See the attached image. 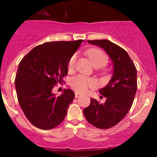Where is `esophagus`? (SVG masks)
<instances>
[{
  "label": "esophagus",
  "instance_id": "obj_1",
  "mask_svg": "<svg viewBox=\"0 0 157 157\" xmlns=\"http://www.w3.org/2000/svg\"><path fill=\"white\" fill-rule=\"evenodd\" d=\"M80 96H81V94H80V93H79V92H75V98H76L80 97Z\"/></svg>",
  "mask_w": 157,
  "mask_h": 157
}]
</instances>
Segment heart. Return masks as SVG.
Here are the masks:
<instances>
[{
    "label": "heart",
    "instance_id": "obj_1",
    "mask_svg": "<svg viewBox=\"0 0 157 157\" xmlns=\"http://www.w3.org/2000/svg\"><path fill=\"white\" fill-rule=\"evenodd\" d=\"M86 53L94 65H99L102 67L107 63V56L101 50L92 48V49L88 50ZM76 60H77V54H74L68 61V70L69 72H72L75 70ZM70 84L71 86L77 92L82 93L86 92L89 88L95 87L98 82L94 79L79 75L71 79Z\"/></svg>",
    "mask_w": 157,
    "mask_h": 157
}]
</instances>
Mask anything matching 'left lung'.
<instances>
[{
    "label": "left lung",
    "mask_w": 157,
    "mask_h": 157,
    "mask_svg": "<svg viewBox=\"0 0 157 157\" xmlns=\"http://www.w3.org/2000/svg\"><path fill=\"white\" fill-rule=\"evenodd\" d=\"M87 42L106 51L113 65V72L107 85L99 90L106 101L100 104L91 98L83 114L93 126L109 129L119 123L131 108L137 90V71L127 51L117 44L106 39Z\"/></svg>",
    "instance_id": "obj_1"
}]
</instances>
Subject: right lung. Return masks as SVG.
Returning a JSON list of instances; mask_svg holds the SVG:
<instances>
[{
    "label": "right lung",
    "mask_w": 157,
    "mask_h": 157,
    "mask_svg": "<svg viewBox=\"0 0 157 157\" xmlns=\"http://www.w3.org/2000/svg\"><path fill=\"white\" fill-rule=\"evenodd\" d=\"M82 42H45L20 62L15 80L18 101L29 121L38 128L51 130L64 120L75 93L67 89L56 97L52 89L68 75V61Z\"/></svg>",
    "instance_id": "add662e5"
}]
</instances>
